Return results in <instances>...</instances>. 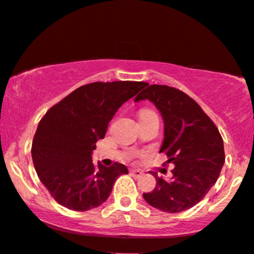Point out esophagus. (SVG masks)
<instances>
[{
  "mask_svg": "<svg viewBox=\"0 0 254 254\" xmlns=\"http://www.w3.org/2000/svg\"><path fill=\"white\" fill-rule=\"evenodd\" d=\"M130 173H131V175H132V177H133L134 179L140 178L141 175H143V173H141V172H140L139 170H131Z\"/></svg>",
  "mask_w": 254,
  "mask_h": 254,
  "instance_id": "esophagus-1",
  "label": "esophagus"
}]
</instances>
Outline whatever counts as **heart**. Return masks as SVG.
<instances>
[{
	"label": "heart",
	"instance_id": "heart-1",
	"mask_svg": "<svg viewBox=\"0 0 254 254\" xmlns=\"http://www.w3.org/2000/svg\"><path fill=\"white\" fill-rule=\"evenodd\" d=\"M144 111H148V110H144ZM144 111H143V113H144Z\"/></svg>",
	"mask_w": 254,
	"mask_h": 254
}]
</instances>
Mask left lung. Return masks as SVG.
I'll list each match as a JSON object with an SVG mask.
<instances>
[{"label": "left lung", "instance_id": "obj_1", "mask_svg": "<svg viewBox=\"0 0 254 254\" xmlns=\"http://www.w3.org/2000/svg\"><path fill=\"white\" fill-rule=\"evenodd\" d=\"M148 100L164 120V141L160 152L172 162V178L157 181L145 201L165 212H180L197 204L217 181L224 165L221 133L207 114L191 97L177 88L151 84L138 94L134 102Z\"/></svg>", "mask_w": 254, "mask_h": 254}]
</instances>
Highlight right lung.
I'll return each instance as SVG.
<instances>
[{
  "instance_id": "add662e5",
  "label": "right lung",
  "mask_w": 254,
  "mask_h": 254,
  "mask_svg": "<svg viewBox=\"0 0 254 254\" xmlns=\"http://www.w3.org/2000/svg\"><path fill=\"white\" fill-rule=\"evenodd\" d=\"M148 83L93 82L54 104L40 120L32 141V161L42 184L64 207L86 211L106 202L116 179L127 174L123 164H93L96 141L120 107Z\"/></svg>"
}]
</instances>
